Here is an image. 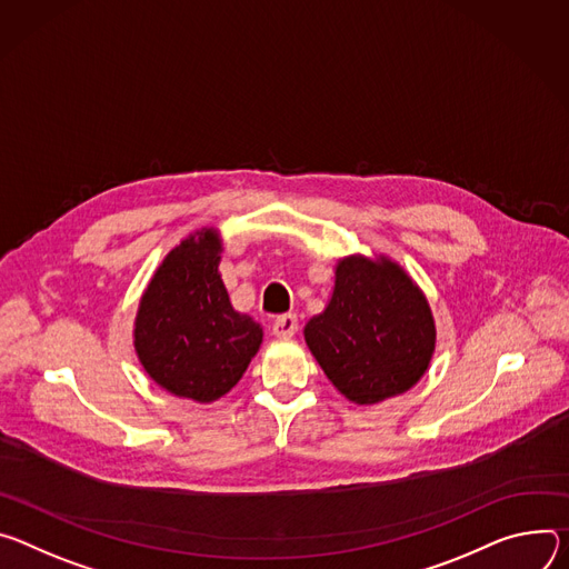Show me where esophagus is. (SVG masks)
Returning <instances> with one entry per match:
<instances>
[{
  "mask_svg": "<svg viewBox=\"0 0 569 569\" xmlns=\"http://www.w3.org/2000/svg\"><path fill=\"white\" fill-rule=\"evenodd\" d=\"M271 330H273V335L278 339H289V337H293L298 332V319L293 317V313H284V317L273 321Z\"/></svg>",
  "mask_w": 569,
  "mask_h": 569,
  "instance_id": "obj_1",
  "label": "esophagus"
}]
</instances>
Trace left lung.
I'll return each mask as SVG.
<instances>
[{"instance_id":"obj_1","label":"left lung","mask_w":569,"mask_h":569,"mask_svg":"<svg viewBox=\"0 0 569 569\" xmlns=\"http://www.w3.org/2000/svg\"><path fill=\"white\" fill-rule=\"evenodd\" d=\"M305 341L348 400L377 405L420 380L436 328L422 291L398 264L346 258L326 311L305 326Z\"/></svg>"}]
</instances>
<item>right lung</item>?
<instances>
[{"mask_svg":"<svg viewBox=\"0 0 569 569\" xmlns=\"http://www.w3.org/2000/svg\"><path fill=\"white\" fill-rule=\"evenodd\" d=\"M219 252L214 230L176 246L147 287L136 321L144 370L169 393L197 402L226 396L262 343V328L230 305Z\"/></svg>","mask_w":569,"mask_h":569,"instance_id":"right-lung-1","label":"right lung"}]
</instances>
